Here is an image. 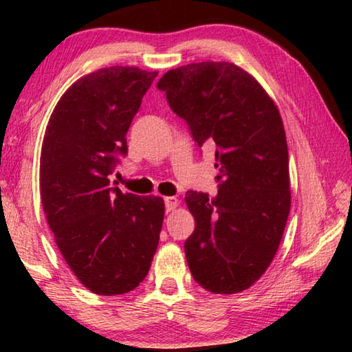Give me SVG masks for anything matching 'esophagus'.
Returning <instances> with one entry per match:
<instances>
[{
	"label": "esophagus",
	"instance_id": "obj_1",
	"mask_svg": "<svg viewBox=\"0 0 352 352\" xmlns=\"http://www.w3.org/2000/svg\"><path fill=\"white\" fill-rule=\"evenodd\" d=\"M164 205H166V211H168V212L174 211L175 208L178 206V199L177 197H166Z\"/></svg>",
	"mask_w": 352,
	"mask_h": 352
}]
</instances>
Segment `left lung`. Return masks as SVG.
Returning a JSON list of instances; mask_svg holds the SVG:
<instances>
[{
	"label": "left lung",
	"instance_id": "obj_1",
	"mask_svg": "<svg viewBox=\"0 0 352 352\" xmlns=\"http://www.w3.org/2000/svg\"><path fill=\"white\" fill-rule=\"evenodd\" d=\"M199 147H216V197L188 190L195 220L184 253L195 283L237 294L264 275L290 211L289 151L283 119L259 82L230 62L170 69L157 83Z\"/></svg>",
	"mask_w": 352,
	"mask_h": 352
}]
</instances>
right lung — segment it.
<instances>
[{
    "label": "right lung",
    "mask_w": 352,
    "mask_h": 352,
    "mask_svg": "<svg viewBox=\"0 0 352 352\" xmlns=\"http://www.w3.org/2000/svg\"><path fill=\"white\" fill-rule=\"evenodd\" d=\"M157 71L110 67L76 80L47 122L40 194L47 225L77 279L98 295L138 287L164 219L162 197L111 188L130 124Z\"/></svg>",
    "instance_id": "1"
}]
</instances>
